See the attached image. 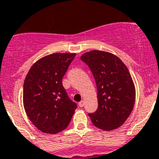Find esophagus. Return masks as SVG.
<instances>
[{"instance_id": "1", "label": "esophagus", "mask_w": 159, "mask_h": 159, "mask_svg": "<svg viewBox=\"0 0 159 159\" xmlns=\"http://www.w3.org/2000/svg\"><path fill=\"white\" fill-rule=\"evenodd\" d=\"M84 104H85V101L84 100H82L81 102H79V106L80 107H83L84 106Z\"/></svg>"}]
</instances>
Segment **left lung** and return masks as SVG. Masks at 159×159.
I'll use <instances>...</instances> for the list:
<instances>
[{"label": "left lung", "instance_id": "left-lung-1", "mask_svg": "<svg viewBox=\"0 0 159 159\" xmlns=\"http://www.w3.org/2000/svg\"><path fill=\"white\" fill-rule=\"evenodd\" d=\"M97 86L98 109L89 114L92 123L105 131L119 128L133 111L135 87L127 66L117 56L100 50L83 54Z\"/></svg>", "mask_w": 159, "mask_h": 159}]
</instances>
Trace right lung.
<instances>
[{"mask_svg": "<svg viewBox=\"0 0 159 159\" xmlns=\"http://www.w3.org/2000/svg\"><path fill=\"white\" fill-rule=\"evenodd\" d=\"M76 53L48 55L32 64L25 77L23 104L35 127L46 134L67 128L77 105L68 98L62 79Z\"/></svg>", "mask_w": 159, "mask_h": 159, "instance_id": "1", "label": "right lung"}]
</instances>
